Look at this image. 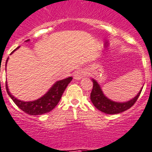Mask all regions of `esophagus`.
Listing matches in <instances>:
<instances>
[{"mask_svg":"<svg viewBox=\"0 0 152 152\" xmlns=\"http://www.w3.org/2000/svg\"><path fill=\"white\" fill-rule=\"evenodd\" d=\"M85 75V72L83 71V70H81V69H79L77 71H76L75 72V75H74V78L75 80H80L81 78L84 77Z\"/></svg>","mask_w":152,"mask_h":152,"instance_id":"1","label":"esophagus"}]
</instances>
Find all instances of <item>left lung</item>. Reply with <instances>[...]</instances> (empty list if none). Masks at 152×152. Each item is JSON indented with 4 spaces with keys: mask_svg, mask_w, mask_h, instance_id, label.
Wrapping results in <instances>:
<instances>
[{
    "mask_svg": "<svg viewBox=\"0 0 152 152\" xmlns=\"http://www.w3.org/2000/svg\"><path fill=\"white\" fill-rule=\"evenodd\" d=\"M91 81L93 82V88H92L91 96H90L91 102L93 103L97 110L106 114L120 113L130 109L136 102L143 88V87L141 88V89L139 91L137 95L130 100L124 102H120L113 101L106 97L104 95L103 91L97 81L93 78H91Z\"/></svg>",
    "mask_w": 152,
    "mask_h": 152,
    "instance_id": "1",
    "label": "left lung"
}]
</instances>
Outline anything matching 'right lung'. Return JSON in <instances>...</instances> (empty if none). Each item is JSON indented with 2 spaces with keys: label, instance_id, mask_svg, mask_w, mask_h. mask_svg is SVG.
<instances>
[{
  "label": "right lung",
  "instance_id": "add662e5",
  "mask_svg": "<svg viewBox=\"0 0 152 152\" xmlns=\"http://www.w3.org/2000/svg\"><path fill=\"white\" fill-rule=\"evenodd\" d=\"M26 42H29V39L26 40ZM17 49H15L14 51H15ZM14 51L12 53H14ZM7 60L6 61V65H7ZM71 80H72V77H69L61 81H57L53 85L52 87L45 95L34 101L24 102L14 97V96H12L9 91L7 83H6V90H7L8 96L17 105L18 107L26 113L32 115V116H36V115H42V114L50 112L51 110L54 109L55 106L58 104L59 101L61 100L64 91L66 89V88L71 82Z\"/></svg>",
  "mask_w": 152,
  "mask_h": 152
}]
</instances>
